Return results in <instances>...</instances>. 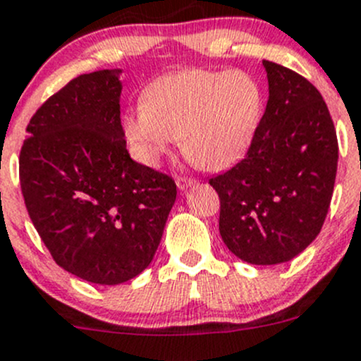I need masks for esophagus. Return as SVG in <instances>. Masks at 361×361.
<instances>
[{"label":"esophagus","instance_id":"1","mask_svg":"<svg viewBox=\"0 0 361 361\" xmlns=\"http://www.w3.org/2000/svg\"><path fill=\"white\" fill-rule=\"evenodd\" d=\"M176 182H177V188H179L180 191H185V189L196 184V179H191V177H177Z\"/></svg>","mask_w":361,"mask_h":361}]
</instances>
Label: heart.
<instances>
[{
  "mask_svg": "<svg viewBox=\"0 0 361 361\" xmlns=\"http://www.w3.org/2000/svg\"><path fill=\"white\" fill-rule=\"evenodd\" d=\"M264 95L241 71L185 69L154 80L142 106L123 116L133 158L158 166L182 137V151L205 170L235 165L250 146L262 118Z\"/></svg>",
  "mask_w": 361,
  "mask_h": 361,
  "instance_id": "obj_1",
  "label": "heart"
}]
</instances>
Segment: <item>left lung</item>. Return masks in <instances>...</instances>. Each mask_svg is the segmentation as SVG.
<instances>
[{"mask_svg":"<svg viewBox=\"0 0 361 361\" xmlns=\"http://www.w3.org/2000/svg\"><path fill=\"white\" fill-rule=\"evenodd\" d=\"M269 99L247 156L212 177L219 231L245 262L273 266L300 254L325 222L337 173V135L325 100L306 78L262 61Z\"/></svg>","mask_w":361,"mask_h":361,"instance_id":"left-lung-1","label":"left lung"}]
</instances>
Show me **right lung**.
Here are the masks:
<instances>
[{"label": "right lung", "mask_w": 361, "mask_h": 361, "mask_svg": "<svg viewBox=\"0 0 361 361\" xmlns=\"http://www.w3.org/2000/svg\"><path fill=\"white\" fill-rule=\"evenodd\" d=\"M121 69L71 80L27 125L18 159L25 208L54 261L120 285L153 261L177 185L133 161L120 118Z\"/></svg>", "instance_id": "obj_1"}]
</instances>
